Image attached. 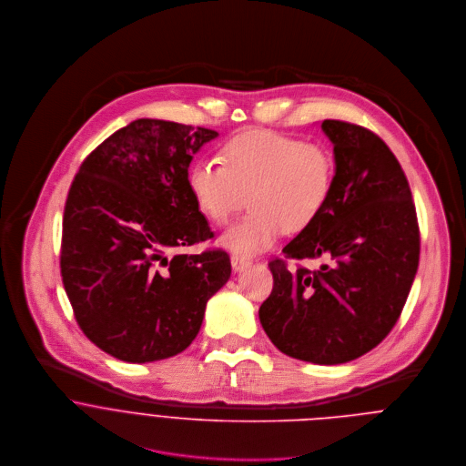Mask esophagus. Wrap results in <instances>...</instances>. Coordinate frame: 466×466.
I'll list each match as a JSON object with an SVG mask.
<instances>
[{"mask_svg":"<svg viewBox=\"0 0 466 466\" xmlns=\"http://www.w3.org/2000/svg\"><path fill=\"white\" fill-rule=\"evenodd\" d=\"M249 264H251L249 258H244V257H238V255H233V257H231V266H233L235 271H242V269H246Z\"/></svg>","mask_w":466,"mask_h":466,"instance_id":"obj_1","label":"esophagus"}]
</instances>
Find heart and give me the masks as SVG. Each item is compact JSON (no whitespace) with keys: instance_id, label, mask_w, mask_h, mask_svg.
Listing matches in <instances>:
<instances>
[{"instance_id":"1","label":"heart","mask_w":466,"mask_h":466,"mask_svg":"<svg viewBox=\"0 0 466 466\" xmlns=\"http://www.w3.org/2000/svg\"><path fill=\"white\" fill-rule=\"evenodd\" d=\"M218 160H195L187 191L217 226L229 224L249 200L253 209L220 238L244 258L273 248L286 231L310 228L336 182V157L327 145L275 132L238 134L220 145Z\"/></svg>"}]
</instances>
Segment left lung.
<instances>
[{
    "instance_id": "obj_1",
    "label": "left lung",
    "mask_w": 466,
    "mask_h": 466,
    "mask_svg": "<svg viewBox=\"0 0 466 466\" xmlns=\"http://www.w3.org/2000/svg\"><path fill=\"white\" fill-rule=\"evenodd\" d=\"M336 182L319 218L269 262L273 291L260 323L288 356L336 365L374 349L396 325L420 264L410 186L390 148L369 128L325 119ZM328 262L316 272L287 258Z\"/></svg>"
}]
</instances>
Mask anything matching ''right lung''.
Returning <instances> with one entry per match:
<instances>
[{
    "instance_id": "add662e5",
    "label": "right lung",
    "mask_w": 466,
    "mask_h": 466,
    "mask_svg": "<svg viewBox=\"0 0 466 466\" xmlns=\"http://www.w3.org/2000/svg\"><path fill=\"white\" fill-rule=\"evenodd\" d=\"M217 136L137 119L105 139L72 180L63 286L85 336L117 360L145 363L182 352L231 275L224 249L177 253L213 238L186 178L193 154Z\"/></svg>"
}]
</instances>
